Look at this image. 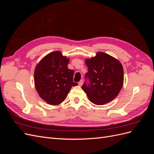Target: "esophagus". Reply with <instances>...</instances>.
Segmentation results:
<instances>
[{"mask_svg":"<svg viewBox=\"0 0 154 154\" xmlns=\"http://www.w3.org/2000/svg\"><path fill=\"white\" fill-rule=\"evenodd\" d=\"M83 80H81L80 82H79V83H78V84H79V85L80 86H82V84H83Z\"/></svg>","mask_w":154,"mask_h":154,"instance_id":"obj_1","label":"esophagus"}]
</instances>
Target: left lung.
<instances>
[{
  "instance_id": "obj_1",
  "label": "left lung",
  "mask_w": 154,
  "mask_h": 154,
  "mask_svg": "<svg viewBox=\"0 0 154 154\" xmlns=\"http://www.w3.org/2000/svg\"><path fill=\"white\" fill-rule=\"evenodd\" d=\"M88 72L82 88L96 105L109 103L117 96L123 85V69L116 58L98 52L95 57L86 60Z\"/></svg>"
}]
</instances>
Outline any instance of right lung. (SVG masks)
Masks as SVG:
<instances>
[{
    "label": "right lung",
    "instance_id": "obj_1",
    "mask_svg": "<svg viewBox=\"0 0 154 154\" xmlns=\"http://www.w3.org/2000/svg\"><path fill=\"white\" fill-rule=\"evenodd\" d=\"M69 60L60 51L46 55L35 71V85L39 96L48 104L57 105L67 97L73 86L74 70L67 67Z\"/></svg>",
    "mask_w": 154,
    "mask_h": 154
}]
</instances>
